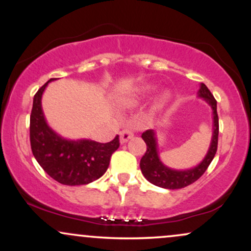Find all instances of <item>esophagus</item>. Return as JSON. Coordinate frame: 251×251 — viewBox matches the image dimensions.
Instances as JSON below:
<instances>
[{
    "mask_svg": "<svg viewBox=\"0 0 251 251\" xmlns=\"http://www.w3.org/2000/svg\"><path fill=\"white\" fill-rule=\"evenodd\" d=\"M132 137H133V132H132L131 129H123V131L120 132V143H127Z\"/></svg>",
    "mask_w": 251,
    "mask_h": 251,
    "instance_id": "34e87169",
    "label": "esophagus"
}]
</instances>
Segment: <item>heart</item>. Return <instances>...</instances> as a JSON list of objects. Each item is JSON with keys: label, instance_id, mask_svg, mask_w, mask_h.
<instances>
[{"label": "heart", "instance_id": "heart-1", "mask_svg": "<svg viewBox=\"0 0 251 251\" xmlns=\"http://www.w3.org/2000/svg\"><path fill=\"white\" fill-rule=\"evenodd\" d=\"M154 91H155V86L153 85H149L148 83V85L140 86V87L135 89L134 101L145 99V98L151 96ZM170 99H171V93H170L169 91H164L163 93L157 98V100H155V106H157V107H163L164 105H166V103L170 101Z\"/></svg>", "mask_w": 251, "mask_h": 251}]
</instances>
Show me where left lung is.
<instances>
[{"label": "left lung", "instance_id": "8db88e82", "mask_svg": "<svg viewBox=\"0 0 251 251\" xmlns=\"http://www.w3.org/2000/svg\"><path fill=\"white\" fill-rule=\"evenodd\" d=\"M198 98L205 100L212 109V138L206 155L198 165L191 169L175 170L169 168L159 158L155 131L154 129H148L142 134V138L144 142L146 143L148 150H146L145 154L140 159V170H142L144 177L153 185L170 190L185 188L190 184L195 183L198 178H201V175L206 171L210 163L214 159L218 144L217 101H216L211 92L209 91V88L204 83H201L200 91H198Z\"/></svg>", "mask_w": 251, "mask_h": 251}]
</instances>
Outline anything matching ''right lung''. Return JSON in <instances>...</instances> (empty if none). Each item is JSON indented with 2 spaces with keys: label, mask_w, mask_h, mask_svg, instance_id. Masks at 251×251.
<instances>
[{
  "label": "right lung",
  "mask_w": 251,
  "mask_h": 251,
  "mask_svg": "<svg viewBox=\"0 0 251 251\" xmlns=\"http://www.w3.org/2000/svg\"><path fill=\"white\" fill-rule=\"evenodd\" d=\"M48 80L34 96L30 114V146L40 166L63 185H85L105 174L109 159L119 148V135L101 144L91 139H66L47 124L42 111V94Z\"/></svg>",
  "instance_id": "right-lung-1"
}]
</instances>
